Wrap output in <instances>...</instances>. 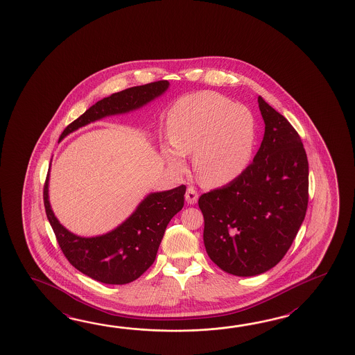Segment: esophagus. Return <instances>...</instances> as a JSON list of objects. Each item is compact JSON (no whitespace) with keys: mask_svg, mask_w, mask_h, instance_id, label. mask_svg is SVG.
Masks as SVG:
<instances>
[{"mask_svg":"<svg viewBox=\"0 0 355 355\" xmlns=\"http://www.w3.org/2000/svg\"><path fill=\"white\" fill-rule=\"evenodd\" d=\"M198 193H196V190L194 188H191V187H189L187 189V193H185V200H187V203L188 204H196L198 202Z\"/></svg>","mask_w":355,"mask_h":355,"instance_id":"obj_1","label":"esophagus"}]
</instances>
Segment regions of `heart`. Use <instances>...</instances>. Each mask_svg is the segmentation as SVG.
Here are the masks:
<instances>
[{"label":"heart","mask_w":355,"mask_h":355,"mask_svg":"<svg viewBox=\"0 0 355 355\" xmlns=\"http://www.w3.org/2000/svg\"><path fill=\"white\" fill-rule=\"evenodd\" d=\"M173 147L162 148L167 165L185 170L184 156L194 155L196 179L219 188L236 180L249 165L255 141V123L248 109L211 91L182 98L167 118Z\"/></svg>","instance_id":"1"}]
</instances>
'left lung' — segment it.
Segmentation results:
<instances>
[{
    "instance_id": "1",
    "label": "left lung",
    "mask_w": 355,
    "mask_h": 355,
    "mask_svg": "<svg viewBox=\"0 0 355 355\" xmlns=\"http://www.w3.org/2000/svg\"><path fill=\"white\" fill-rule=\"evenodd\" d=\"M265 133L236 180L199 198L204 246L223 272L254 277L287 254L309 204V161L292 124L257 98Z\"/></svg>"
}]
</instances>
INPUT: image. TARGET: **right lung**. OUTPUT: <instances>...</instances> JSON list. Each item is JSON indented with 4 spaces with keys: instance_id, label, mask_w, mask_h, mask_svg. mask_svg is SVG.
Masks as SVG:
<instances>
[{
    "instance_id": "right-lung-1",
    "label": "right lung",
    "mask_w": 355,
    "mask_h": 355,
    "mask_svg": "<svg viewBox=\"0 0 355 355\" xmlns=\"http://www.w3.org/2000/svg\"><path fill=\"white\" fill-rule=\"evenodd\" d=\"M168 81L129 87L98 101L66 127L60 139L83 125L109 115L129 113L159 98ZM49 171L44 184L46 217L62 252L77 270L105 284H127L138 279L155 261L168 222L184 207L187 187L151 193L128 218L113 231L95 237H81L62 226L55 218L48 196Z\"/></svg>"
}]
</instances>
